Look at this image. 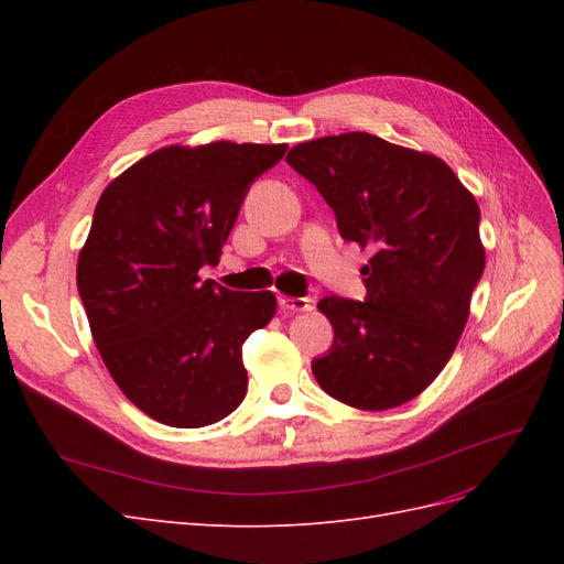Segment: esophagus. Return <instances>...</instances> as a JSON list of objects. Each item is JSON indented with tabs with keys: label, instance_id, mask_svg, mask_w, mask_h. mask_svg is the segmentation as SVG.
I'll list each match as a JSON object with an SVG mask.
<instances>
[{
	"label": "esophagus",
	"instance_id": "esophagus-1",
	"mask_svg": "<svg viewBox=\"0 0 564 564\" xmlns=\"http://www.w3.org/2000/svg\"><path fill=\"white\" fill-rule=\"evenodd\" d=\"M280 308L284 313H305L313 308V301L311 299H301V296H280Z\"/></svg>",
	"mask_w": 564,
	"mask_h": 564
}]
</instances>
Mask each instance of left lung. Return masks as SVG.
<instances>
[{
	"mask_svg": "<svg viewBox=\"0 0 564 564\" xmlns=\"http://www.w3.org/2000/svg\"><path fill=\"white\" fill-rule=\"evenodd\" d=\"M286 162L327 199L340 237L371 249L365 303H317L334 327L313 362L319 388L362 412L414 400L468 322L485 270L480 207L447 162L365 131L299 143Z\"/></svg>",
	"mask_w": 564,
	"mask_h": 564,
	"instance_id": "1",
	"label": "left lung"
}]
</instances>
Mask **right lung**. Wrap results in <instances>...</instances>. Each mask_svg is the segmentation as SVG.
Returning a JSON list of instances; mask_svg holds the SVG:
<instances>
[{
  "label": "right lung",
  "mask_w": 564,
  "mask_h": 564,
  "mask_svg": "<svg viewBox=\"0 0 564 564\" xmlns=\"http://www.w3.org/2000/svg\"><path fill=\"white\" fill-rule=\"evenodd\" d=\"M286 143L166 145L100 195L77 289L110 377L143 414L202 429L247 395L242 344L278 311L272 292L199 278L216 265L249 185Z\"/></svg>",
  "instance_id": "obj_1"
}]
</instances>
